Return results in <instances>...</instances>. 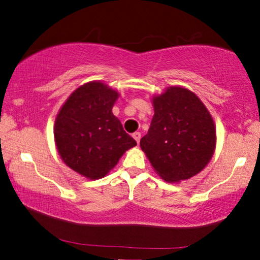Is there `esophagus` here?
Returning a JSON list of instances; mask_svg holds the SVG:
<instances>
[{
	"label": "esophagus",
	"instance_id": "34e87169",
	"mask_svg": "<svg viewBox=\"0 0 260 260\" xmlns=\"http://www.w3.org/2000/svg\"><path fill=\"white\" fill-rule=\"evenodd\" d=\"M133 137H134V139H135L136 142H137V144H138L140 138H142V134H140V133H135V134L133 135Z\"/></svg>",
	"mask_w": 260,
	"mask_h": 260
}]
</instances>
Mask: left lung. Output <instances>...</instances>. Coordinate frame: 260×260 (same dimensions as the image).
<instances>
[{"instance_id": "obj_1", "label": "left lung", "mask_w": 260, "mask_h": 260, "mask_svg": "<svg viewBox=\"0 0 260 260\" xmlns=\"http://www.w3.org/2000/svg\"><path fill=\"white\" fill-rule=\"evenodd\" d=\"M152 103L154 116L140 147L163 180L179 183L192 178L215 153L217 136L211 114L184 86H168Z\"/></svg>"}]
</instances>
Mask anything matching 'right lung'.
Listing matches in <instances>:
<instances>
[{"label": "right lung", "instance_id": "obj_1", "mask_svg": "<svg viewBox=\"0 0 260 260\" xmlns=\"http://www.w3.org/2000/svg\"><path fill=\"white\" fill-rule=\"evenodd\" d=\"M118 92L102 81L73 91L54 121L58 154L67 167L85 178H104L137 143L127 135L112 108Z\"/></svg>", "mask_w": 260, "mask_h": 260}]
</instances>
